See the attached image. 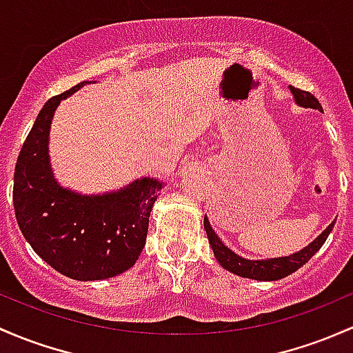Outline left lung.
Segmentation results:
<instances>
[{
  "instance_id": "8db88e82",
  "label": "left lung",
  "mask_w": 353,
  "mask_h": 353,
  "mask_svg": "<svg viewBox=\"0 0 353 353\" xmlns=\"http://www.w3.org/2000/svg\"><path fill=\"white\" fill-rule=\"evenodd\" d=\"M292 92V98H294V103L298 106H303V108H313V110H323L321 108L320 101L314 98L311 92L301 91V89H296L289 86ZM333 225H335V220L332 221L316 239L313 240L310 245L301 248L299 252L291 255H285V257H274V259H261V261H250V259H245L242 255L235 254L232 248H228L226 245L221 242L220 236L214 233V230L211 228L210 220L205 216V230L208 240H210L211 248H213V254L216 257V261L220 262V265L223 269L228 270V272L236 274L240 277H247V279H255V281H279L283 277H288L289 274L296 272L299 267H303L316 254L321 248V245L326 242L330 232L333 230Z\"/></svg>"
}]
</instances>
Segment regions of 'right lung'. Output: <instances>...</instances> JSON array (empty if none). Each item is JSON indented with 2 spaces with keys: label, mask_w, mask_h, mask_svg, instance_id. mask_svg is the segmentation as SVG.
Wrapping results in <instances>:
<instances>
[{
  "label": "right lung",
  "mask_w": 353,
  "mask_h": 353,
  "mask_svg": "<svg viewBox=\"0 0 353 353\" xmlns=\"http://www.w3.org/2000/svg\"><path fill=\"white\" fill-rule=\"evenodd\" d=\"M91 84L83 81L43 105L14 167L18 226L35 254L62 276L101 281L135 265L145 247L148 216L164 181L140 177L103 194H81L55 179L49 139L62 99Z\"/></svg>",
  "instance_id": "1"
}]
</instances>
